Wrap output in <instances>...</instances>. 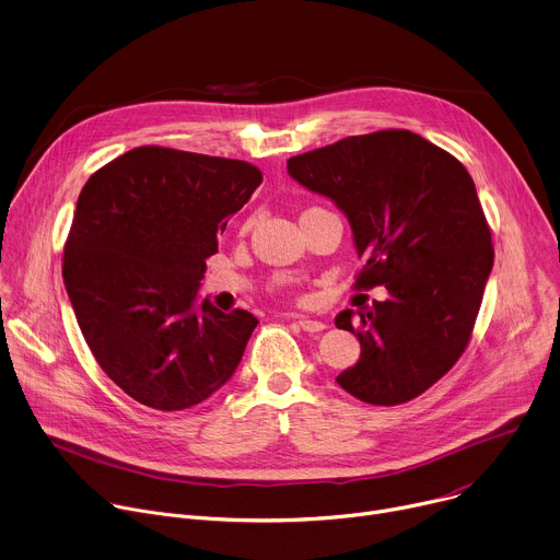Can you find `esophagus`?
Listing matches in <instances>:
<instances>
[{"instance_id":"34e87169","label":"esophagus","mask_w":560,"mask_h":560,"mask_svg":"<svg viewBox=\"0 0 560 560\" xmlns=\"http://www.w3.org/2000/svg\"><path fill=\"white\" fill-rule=\"evenodd\" d=\"M294 322H296L299 328L305 330V332H322V330H326V324L318 322V318H310V316H299V314H294Z\"/></svg>"}]
</instances>
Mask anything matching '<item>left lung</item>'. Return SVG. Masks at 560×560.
Wrapping results in <instances>:
<instances>
[{
  "mask_svg": "<svg viewBox=\"0 0 560 560\" xmlns=\"http://www.w3.org/2000/svg\"><path fill=\"white\" fill-rule=\"evenodd\" d=\"M288 175L348 217L363 259L357 285L389 294L337 314V328L361 343L337 383L372 406L410 401L463 354L494 266L469 173L417 132L378 130L296 154Z\"/></svg>",
  "mask_w": 560,
  "mask_h": 560,
  "instance_id": "obj_1",
  "label": "left lung"
}]
</instances>
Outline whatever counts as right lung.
Returning a JSON list of instances; mask_svg holds the SVG:
<instances>
[{
	"label": "right lung",
	"mask_w": 560,
	"mask_h": 560,
	"mask_svg": "<svg viewBox=\"0 0 560 560\" xmlns=\"http://www.w3.org/2000/svg\"><path fill=\"white\" fill-rule=\"evenodd\" d=\"M261 179L248 162L141 145L79 192L63 285L97 363L135 401L192 408L242 361L257 316L221 312L199 285L217 236Z\"/></svg>",
	"instance_id": "obj_1"
}]
</instances>
